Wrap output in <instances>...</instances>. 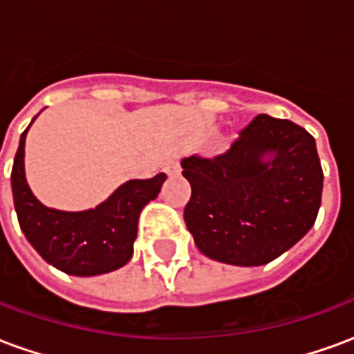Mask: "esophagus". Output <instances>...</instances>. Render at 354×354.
<instances>
[{"label":"esophagus","mask_w":354,"mask_h":354,"mask_svg":"<svg viewBox=\"0 0 354 354\" xmlns=\"http://www.w3.org/2000/svg\"><path fill=\"white\" fill-rule=\"evenodd\" d=\"M165 172H167V176H178L180 174V162L169 161L165 165Z\"/></svg>","instance_id":"34e87169"}]
</instances>
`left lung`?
Instances as JSON below:
<instances>
[{
  "label": "left lung",
  "instance_id": "left-lung-1",
  "mask_svg": "<svg viewBox=\"0 0 354 354\" xmlns=\"http://www.w3.org/2000/svg\"><path fill=\"white\" fill-rule=\"evenodd\" d=\"M182 169L192 185L185 225L201 252L216 261L269 263L319 214L324 176L317 144L288 119L260 113L225 153L185 157Z\"/></svg>",
  "mask_w": 354,
  "mask_h": 354
}]
</instances>
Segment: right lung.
I'll return each mask as SVG.
<instances>
[{"instance_id":"1","label":"right lung","mask_w":354,"mask_h":354,"mask_svg":"<svg viewBox=\"0 0 354 354\" xmlns=\"http://www.w3.org/2000/svg\"><path fill=\"white\" fill-rule=\"evenodd\" d=\"M28 129L20 136L11 172L15 210L28 243L43 260L68 274L93 277L123 267L134 252L140 212L159 195L167 174L129 180L108 201L91 210H55L35 199L26 182L24 144Z\"/></svg>"}]
</instances>
